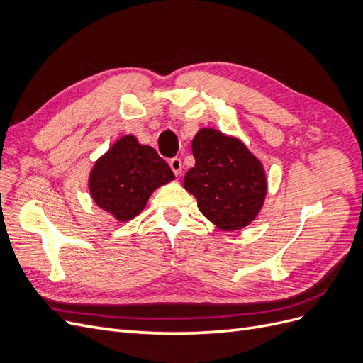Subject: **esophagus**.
Here are the masks:
<instances>
[{
    "instance_id": "obj_1",
    "label": "esophagus",
    "mask_w": 363,
    "mask_h": 363,
    "mask_svg": "<svg viewBox=\"0 0 363 363\" xmlns=\"http://www.w3.org/2000/svg\"><path fill=\"white\" fill-rule=\"evenodd\" d=\"M169 167H171V169H172V172H174L175 175H180V174H182V171H183V163H182V159H179V157H174V159H171V160H169Z\"/></svg>"
}]
</instances>
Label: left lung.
Instances as JSON below:
<instances>
[{
  "mask_svg": "<svg viewBox=\"0 0 363 363\" xmlns=\"http://www.w3.org/2000/svg\"><path fill=\"white\" fill-rule=\"evenodd\" d=\"M195 167L183 186L196 200L200 212L224 232H235L255 221L268 192L262 162L242 140L216 128H200L192 139Z\"/></svg>",
  "mask_w": 363,
  "mask_h": 363,
  "instance_id": "1",
  "label": "left lung"
}]
</instances>
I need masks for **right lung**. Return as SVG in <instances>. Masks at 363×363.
Segmentation results:
<instances>
[{
    "mask_svg": "<svg viewBox=\"0 0 363 363\" xmlns=\"http://www.w3.org/2000/svg\"><path fill=\"white\" fill-rule=\"evenodd\" d=\"M175 179L157 151L133 135L116 139L89 172L87 188L94 203L118 223L144 211L151 194Z\"/></svg>",
    "mask_w": 363,
    "mask_h": 363,
    "instance_id": "add662e5",
    "label": "right lung"
}]
</instances>
